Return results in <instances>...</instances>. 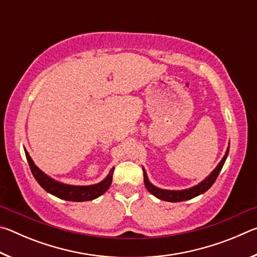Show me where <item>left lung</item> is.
<instances>
[{
  "instance_id": "obj_1",
  "label": "left lung",
  "mask_w": 257,
  "mask_h": 257,
  "mask_svg": "<svg viewBox=\"0 0 257 257\" xmlns=\"http://www.w3.org/2000/svg\"><path fill=\"white\" fill-rule=\"evenodd\" d=\"M228 154H229V147L227 149V151H225V154L222 158V160H221L220 163L216 165L214 170L211 172L210 176L206 177L205 179H204L202 182H199L198 185L184 190H167V189L158 188V187H155L154 185L151 184L146 171L143 169V171H144V184H145L146 189L149 190L152 195H154L155 197H158L159 199H162V201H165V202L176 203V202L188 201V199L196 197L198 195L205 193L206 190L211 188L212 185L215 182L217 176H219L221 169H222L225 160H227Z\"/></svg>"
}]
</instances>
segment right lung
<instances>
[{
  "label": "right lung",
  "mask_w": 257,
  "mask_h": 257,
  "mask_svg": "<svg viewBox=\"0 0 257 257\" xmlns=\"http://www.w3.org/2000/svg\"><path fill=\"white\" fill-rule=\"evenodd\" d=\"M26 158H27L28 164L32 170L33 176L35 179L41 185L43 189H45L47 193H50L54 196L66 199V201L71 202H86V201H92L103 195L105 191L110 188L111 182H112V176L114 168H112L108 175L104 180L95 185L90 186H72V185H66L62 182H59L54 179H52L51 177L45 175L36 164L34 163V161L30 158L28 152L25 150Z\"/></svg>",
  "instance_id": "1"
}]
</instances>
